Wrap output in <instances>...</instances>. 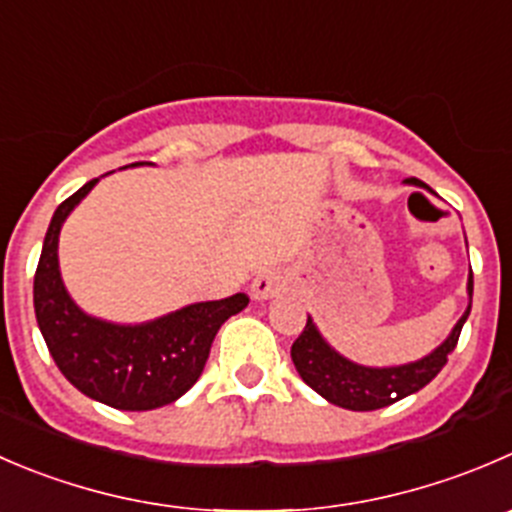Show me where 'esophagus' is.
I'll list each match as a JSON object with an SVG mask.
<instances>
[{
    "label": "esophagus",
    "mask_w": 512,
    "mask_h": 512,
    "mask_svg": "<svg viewBox=\"0 0 512 512\" xmlns=\"http://www.w3.org/2000/svg\"><path fill=\"white\" fill-rule=\"evenodd\" d=\"M250 290L255 300H270V297L280 295V292L285 290V277L277 270H262L260 275L252 280Z\"/></svg>",
    "instance_id": "1"
}]
</instances>
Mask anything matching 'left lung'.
<instances>
[{"label":"left lung","mask_w":512,"mask_h":512,"mask_svg":"<svg viewBox=\"0 0 512 512\" xmlns=\"http://www.w3.org/2000/svg\"><path fill=\"white\" fill-rule=\"evenodd\" d=\"M405 182L415 187H428L425 182L415 180V177H410V180ZM468 295L470 300H473V272H470L468 277ZM468 315L470 302L468 310L463 312L458 325H455L453 332L448 335V340L440 347H435V350L430 352V355H425L423 360L408 362V365L365 367L357 365V362H350L347 357H342L340 352H335L325 340H322L320 330L315 327L312 317H307L305 330H302L300 337L292 342L290 355L302 380H305L317 395H322L327 403L340 405V408L345 410H357V413L380 410L398 403V400L408 398V395L418 393L420 388H425V385L443 370L445 362H448V355L455 350V345H458L460 330H463Z\"/></svg>","instance_id":"1"}]
</instances>
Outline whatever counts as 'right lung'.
Listing matches in <instances>:
<instances>
[{"instance_id": "obj_1", "label": "right lung", "mask_w": 512, "mask_h": 512, "mask_svg": "<svg viewBox=\"0 0 512 512\" xmlns=\"http://www.w3.org/2000/svg\"><path fill=\"white\" fill-rule=\"evenodd\" d=\"M97 180L54 210L34 272V312L49 355L79 393L117 410H155L175 403L197 382L212 340L227 317L245 310V292L195 302L142 325L97 320L74 305L59 275V230Z\"/></svg>"}]
</instances>
